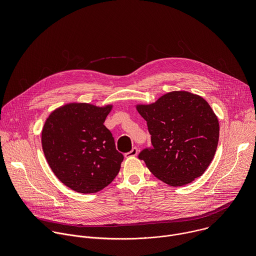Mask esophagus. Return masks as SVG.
Listing matches in <instances>:
<instances>
[{
    "instance_id": "obj_1",
    "label": "esophagus",
    "mask_w": 256,
    "mask_h": 256,
    "mask_svg": "<svg viewBox=\"0 0 256 256\" xmlns=\"http://www.w3.org/2000/svg\"><path fill=\"white\" fill-rule=\"evenodd\" d=\"M136 154H138V148H136V147H134L130 152H128V153L124 154V157H126V158L134 157V156H136Z\"/></svg>"
}]
</instances>
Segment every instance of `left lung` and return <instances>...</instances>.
Wrapping results in <instances>:
<instances>
[{"label":"left lung","instance_id":"left-lung-1","mask_svg":"<svg viewBox=\"0 0 256 256\" xmlns=\"http://www.w3.org/2000/svg\"><path fill=\"white\" fill-rule=\"evenodd\" d=\"M136 109L151 134L152 147L138 154L149 170L171 186L202 176L214 156L220 130L208 103L198 95L174 91Z\"/></svg>","mask_w":256,"mask_h":256}]
</instances>
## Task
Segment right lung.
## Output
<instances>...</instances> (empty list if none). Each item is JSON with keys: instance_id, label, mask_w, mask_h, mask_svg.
Wrapping results in <instances>:
<instances>
[{"instance_id": "1", "label": "right lung", "mask_w": 256, "mask_h": 256, "mask_svg": "<svg viewBox=\"0 0 256 256\" xmlns=\"http://www.w3.org/2000/svg\"><path fill=\"white\" fill-rule=\"evenodd\" d=\"M112 107L70 103L56 109L44 124L42 142L46 161L62 184L77 192H100L120 172L124 155L103 124Z\"/></svg>"}]
</instances>
